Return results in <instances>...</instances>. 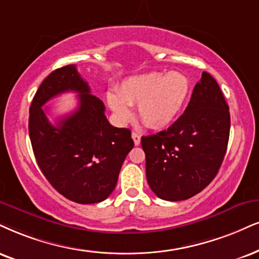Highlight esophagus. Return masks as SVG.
<instances>
[{"label": "esophagus", "mask_w": 259, "mask_h": 259, "mask_svg": "<svg viewBox=\"0 0 259 259\" xmlns=\"http://www.w3.org/2000/svg\"><path fill=\"white\" fill-rule=\"evenodd\" d=\"M132 138H133V142H135L136 145L140 144V135H139V133L133 132L132 133Z\"/></svg>", "instance_id": "34e87169"}]
</instances>
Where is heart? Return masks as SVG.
Instances as JSON below:
<instances>
[{
    "instance_id": "obj_1",
    "label": "heart",
    "mask_w": 259,
    "mask_h": 259,
    "mask_svg": "<svg viewBox=\"0 0 259 259\" xmlns=\"http://www.w3.org/2000/svg\"><path fill=\"white\" fill-rule=\"evenodd\" d=\"M190 81L179 72L146 73L126 79L117 95H108V104L120 121L131 116L137 104L139 119L150 128H163L173 121L186 101Z\"/></svg>"
}]
</instances>
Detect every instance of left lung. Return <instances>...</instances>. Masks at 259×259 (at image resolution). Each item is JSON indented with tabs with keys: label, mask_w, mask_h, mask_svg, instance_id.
<instances>
[{
	"label": "left lung",
	"mask_w": 259,
	"mask_h": 259,
	"mask_svg": "<svg viewBox=\"0 0 259 259\" xmlns=\"http://www.w3.org/2000/svg\"><path fill=\"white\" fill-rule=\"evenodd\" d=\"M231 115L209 73L194 86L184 114L167 130L142 137L146 179L158 198L185 200L213 180L227 151Z\"/></svg>",
	"instance_id": "left-lung-1"
}]
</instances>
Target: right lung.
I'll use <instances>...</instances> for the list:
<instances>
[{"label": "right lung", "instance_id": "right-lung-1", "mask_svg": "<svg viewBox=\"0 0 259 259\" xmlns=\"http://www.w3.org/2000/svg\"><path fill=\"white\" fill-rule=\"evenodd\" d=\"M68 91L79 94L78 108L53 125L42 105ZM104 110L103 102L91 94L75 65L50 73L32 100L28 133L37 163L52 186L72 202L107 199L135 146L131 131L111 126Z\"/></svg>", "mask_w": 259, "mask_h": 259}]
</instances>
